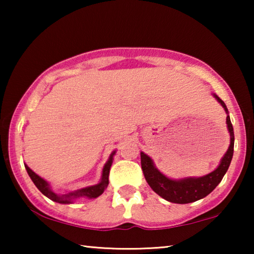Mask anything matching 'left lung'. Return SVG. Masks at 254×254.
<instances>
[{
    "label": "left lung",
    "instance_id": "8db88e82",
    "mask_svg": "<svg viewBox=\"0 0 254 254\" xmlns=\"http://www.w3.org/2000/svg\"><path fill=\"white\" fill-rule=\"evenodd\" d=\"M213 95L217 102L221 103V105L224 107L226 113H229L225 103L217 95H215V94H213ZM226 124L231 136L230 147L225 152L224 157L222 158L221 163L218 165L217 168L210 174L203 176V177H188L178 180L170 179L156 168L151 158L147 156L144 152H141V167H142L144 178L149 184V186L152 188V190L157 192L159 196H161L162 198L176 204L192 203V201L204 198V197L210 194L224 177L230 167L232 157H233L234 131L229 115L226 117Z\"/></svg>",
    "mask_w": 254,
    "mask_h": 254
}]
</instances>
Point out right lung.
Instances as JSON below:
<instances>
[{
	"label": "right lung",
	"mask_w": 254,
	"mask_h": 254,
	"mask_svg": "<svg viewBox=\"0 0 254 254\" xmlns=\"http://www.w3.org/2000/svg\"><path fill=\"white\" fill-rule=\"evenodd\" d=\"M115 154V151L111 153V156L109 158V160L105 163L104 168H103L102 171V178L101 182L97 185H94V186H89V187H85L81 189H77L75 191H70L68 194H64V195H58L50 189L49 184L46 182L45 179H42L40 176H38L36 173L29 168L27 165H24L25 169L28 171V175L30 176V178L33 182V184L36 185L37 188L44 194L46 197H48L49 199L56 201V203L59 204H71L72 200L76 198H79V197H87V198H96L100 195H102L103 192L109 185V175H110V169L112 166V162H113V157Z\"/></svg>",
	"instance_id": "right-lung-1"
}]
</instances>
